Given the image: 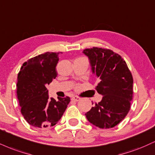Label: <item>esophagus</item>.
<instances>
[{
	"label": "esophagus",
	"instance_id": "1",
	"mask_svg": "<svg viewBox=\"0 0 155 155\" xmlns=\"http://www.w3.org/2000/svg\"><path fill=\"white\" fill-rule=\"evenodd\" d=\"M81 97H78V96H74L72 97V100H74V101H76V102H78V101H80V100H81Z\"/></svg>",
	"mask_w": 155,
	"mask_h": 155
}]
</instances>
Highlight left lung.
<instances>
[{
  "instance_id": "obj_1",
  "label": "left lung",
  "mask_w": 155,
  "mask_h": 155,
  "mask_svg": "<svg viewBox=\"0 0 155 155\" xmlns=\"http://www.w3.org/2000/svg\"><path fill=\"white\" fill-rule=\"evenodd\" d=\"M89 58L98 85L96 90L102 100L85 115L91 124L100 128L115 127L129 112L133 98V76L126 61L113 50L100 48L84 50Z\"/></svg>"
}]
</instances>
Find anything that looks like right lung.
Listing matches in <instances>:
<instances>
[{
	"instance_id": "1",
	"label": "right lung",
	"mask_w": 155,
	"mask_h": 155,
	"mask_svg": "<svg viewBox=\"0 0 155 155\" xmlns=\"http://www.w3.org/2000/svg\"><path fill=\"white\" fill-rule=\"evenodd\" d=\"M59 53L47 52L24 63L18 74L17 97L21 114L36 128H50L61 118L70 97L49 98L47 85L58 75Z\"/></svg>"
}]
</instances>
